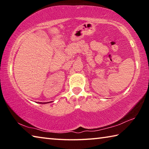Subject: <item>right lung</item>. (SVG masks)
I'll return each instance as SVG.
<instances>
[{
    "label": "right lung",
    "mask_w": 149,
    "mask_h": 149,
    "mask_svg": "<svg viewBox=\"0 0 149 149\" xmlns=\"http://www.w3.org/2000/svg\"><path fill=\"white\" fill-rule=\"evenodd\" d=\"M49 102H45V103H49ZM40 103H41V104H45V102H43V103H42V102H40Z\"/></svg>",
    "instance_id": "right-lung-1"
}]
</instances>
